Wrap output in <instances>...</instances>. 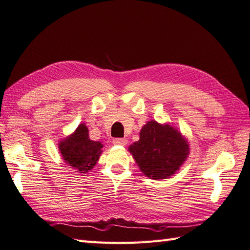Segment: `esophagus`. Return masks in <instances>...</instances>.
Instances as JSON below:
<instances>
[{
	"label": "esophagus",
	"mask_w": 250,
	"mask_h": 250,
	"mask_svg": "<svg viewBox=\"0 0 250 250\" xmlns=\"http://www.w3.org/2000/svg\"><path fill=\"white\" fill-rule=\"evenodd\" d=\"M113 145H120V146H126L127 140L126 139H115L112 141Z\"/></svg>",
	"instance_id": "esophagus-1"
}]
</instances>
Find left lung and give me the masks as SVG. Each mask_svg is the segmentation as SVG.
<instances>
[{"mask_svg": "<svg viewBox=\"0 0 250 250\" xmlns=\"http://www.w3.org/2000/svg\"><path fill=\"white\" fill-rule=\"evenodd\" d=\"M128 151L144 175L160 180L179 170L190 154V144L176 127L151 120L142 127L140 140Z\"/></svg>", "mask_w": 250, "mask_h": 250, "instance_id": "obj_1", "label": "left lung"}]
</instances>
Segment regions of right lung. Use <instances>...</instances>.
Wrapping results in <instances>:
<instances>
[{"mask_svg":"<svg viewBox=\"0 0 250 250\" xmlns=\"http://www.w3.org/2000/svg\"><path fill=\"white\" fill-rule=\"evenodd\" d=\"M103 144L92 141L84 123L78 125L73 133L58 143V150L63 162L75 172L86 174L93 170L103 152Z\"/></svg>","mask_w":250,"mask_h":250,"instance_id":"obj_1","label":"right lung"}]
</instances>
